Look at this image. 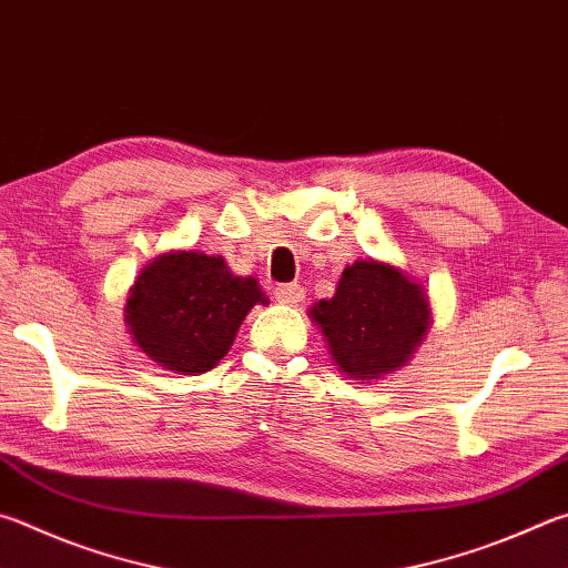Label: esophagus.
<instances>
[{
    "instance_id": "1",
    "label": "esophagus",
    "mask_w": 568,
    "mask_h": 568,
    "mask_svg": "<svg viewBox=\"0 0 568 568\" xmlns=\"http://www.w3.org/2000/svg\"><path fill=\"white\" fill-rule=\"evenodd\" d=\"M303 295H305V287L301 283H285L275 287V297L285 305H297L303 301Z\"/></svg>"
}]
</instances>
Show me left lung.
I'll list each match as a JSON object with an SVG mask.
<instances>
[{"mask_svg":"<svg viewBox=\"0 0 568 568\" xmlns=\"http://www.w3.org/2000/svg\"><path fill=\"white\" fill-rule=\"evenodd\" d=\"M307 315L325 335L339 373L367 383L405 367L432 325L425 285L375 257L347 265L335 295Z\"/></svg>","mask_w":568,"mask_h":568,"instance_id":"1","label":"left lung"}]
</instances>
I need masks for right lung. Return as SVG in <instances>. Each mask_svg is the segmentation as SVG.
Segmentation results:
<instances>
[{
    "label": "right lung",
    "instance_id": "obj_1",
    "mask_svg": "<svg viewBox=\"0 0 568 568\" xmlns=\"http://www.w3.org/2000/svg\"><path fill=\"white\" fill-rule=\"evenodd\" d=\"M253 305H267L261 285L235 275L223 255L169 251L141 267L123 317L133 343L159 367L201 375L229 353Z\"/></svg>",
    "mask_w": 568,
    "mask_h": 568
}]
</instances>
